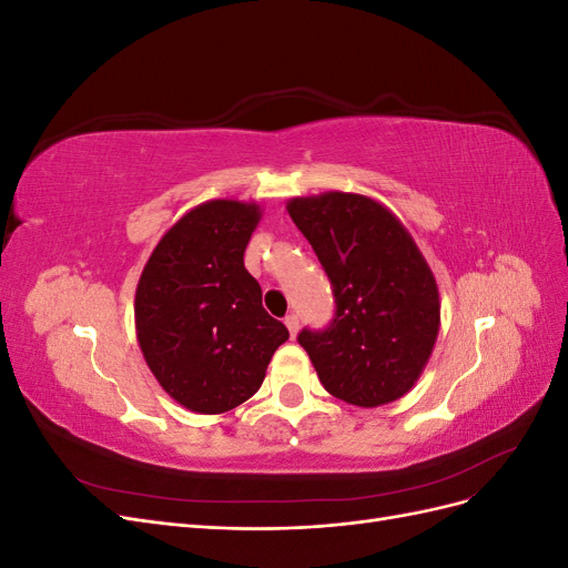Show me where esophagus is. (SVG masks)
<instances>
[{
	"label": "esophagus",
	"instance_id": "34e87169",
	"mask_svg": "<svg viewBox=\"0 0 568 568\" xmlns=\"http://www.w3.org/2000/svg\"><path fill=\"white\" fill-rule=\"evenodd\" d=\"M284 324H286V329H288L291 338H296V334H298V317H296V315H288V317L284 320Z\"/></svg>",
	"mask_w": 568,
	"mask_h": 568
}]
</instances>
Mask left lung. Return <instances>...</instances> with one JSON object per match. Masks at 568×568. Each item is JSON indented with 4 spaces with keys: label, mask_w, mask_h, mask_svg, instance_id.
Returning a JSON list of instances; mask_svg holds the SVG:
<instances>
[{
    "label": "left lung",
    "mask_w": 568,
    "mask_h": 568,
    "mask_svg": "<svg viewBox=\"0 0 568 568\" xmlns=\"http://www.w3.org/2000/svg\"><path fill=\"white\" fill-rule=\"evenodd\" d=\"M329 274V329H303L322 386L357 407L403 398L417 384L440 329L438 284L403 222L365 194L324 192L286 201Z\"/></svg>",
    "instance_id": "obj_1"
}]
</instances>
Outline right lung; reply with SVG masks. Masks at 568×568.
<instances>
[{"label": "right lung", "mask_w": 568, "mask_h": 568, "mask_svg": "<svg viewBox=\"0 0 568 568\" xmlns=\"http://www.w3.org/2000/svg\"><path fill=\"white\" fill-rule=\"evenodd\" d=\"M261 217L253 201L199 203L161 236L136 284L134 329L146 365L196 415L246 403L288 338L244 267Z\"/></svg>", "instance_id": "1"}]
</instances>
